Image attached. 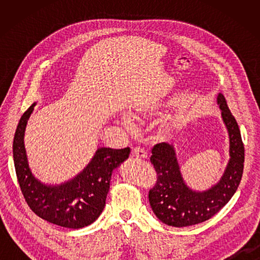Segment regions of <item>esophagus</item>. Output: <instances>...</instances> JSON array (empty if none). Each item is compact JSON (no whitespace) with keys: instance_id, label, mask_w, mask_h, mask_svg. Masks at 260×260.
<instances>
[{"instance_id":"1","label":"esophagus","mask_w":260,"mask_h":260,"mask_svg":"<svg viewBox=\"0 0 260 260\" xmlns=\"http://www.w3.org/2000/svg\"><path fill=\"white\" fill-rule=\"evenodd\" d=\"M132 156L135 158H141V159H146L147 158V153L142 150L140 147H135L132 150Z\"/></svg>"}]
</instances>
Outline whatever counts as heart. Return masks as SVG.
<instances>
[{"mask_svg": "<svg viewBox=\"0 0 260 260\" xmlns=\"http://www.w3.org/2000/svg\"><path fill=\"white\" fill-rule=\"evenodd\" d=\"M165 107H167V105L164 104L145 105V106L136 107L134 110V114L137 117H148V116H153L161 113ZM121 121H123V124L128 127V128H133L134 127V120L128 114L121 116ZM182 126H183V121L181 119H173L167 121V123H163L158 127V129L156 132V139L159 141H168L175 133H178V131L182 128Z\"/></svg>", "mask_w": 260, "mask_h": 260, "instance_id": "b5f03b06", "label": "heart"}]
</instances>
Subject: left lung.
Here are the masks:
<instances>
[{"mask_svg": "<svg viewBox=\"0 0 260 260\" xmlns=\"http://www.w3.org/2000/svg\"><path fill=\"white\" fill-rule=\"evenodd\" d=\"M217 105L229 139V161L217 183L199 191L187 185L181 172L174 145L159 143L153 147L151 162L157 173L155 186L148 193L154 214L172 227H187L206 221L228 203L241 181L245 148L239 126L221 92Z\"/></svg>", "mask_w": 260, "mask_h": 260, "instance_id": "left-lung-1", "label": "left lung"}]
</instances>
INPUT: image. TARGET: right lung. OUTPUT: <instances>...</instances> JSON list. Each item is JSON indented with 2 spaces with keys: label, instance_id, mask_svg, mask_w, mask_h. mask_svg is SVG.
Wrapping results in <instances>:
<instances>
[{
  "label": "right lung",
  "instance_id": "add662e5",
  "mask_svg": "<svg viewBox=\"0 0 260 260\" xmlns=\"http://www.w3.org/2000/svg\"><path fill=\"white\" fill-rule=\"evenodd\" d=\"M37 103L22 115L13 140V159L21 191L39 217L63 228L89 225L103 212L114 170L128 158L131 148L99 147L90 162L74 178L46 183L32 173L24 146L27 121Z\"/></svg>",
  "mask_w": 260,
  "mask_h": 260
}]
</instances>
